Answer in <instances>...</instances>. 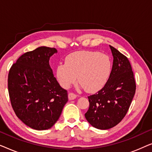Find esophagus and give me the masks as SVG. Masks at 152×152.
Masks as SVG:
<instances>
[{"label":"esophagus","mask_w":152,"mask_h":152,"mask_svg":"<svg viewBox=\"0 0 152 152\" xmlns=\"http://www.w3.org/2000/svg\"><path fill=\"white\" fill-rule=\"evenodd\" d=\"M77 97V95L73 93H68V99L70 100H72V99H75Z\"/></svg>","instance_id":"esophagus-1"}]
</instances>
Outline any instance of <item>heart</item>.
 <instances>
[{"label": "heart", "mask_w": 152, "mask_h": 152, "mask_svg": "<svg viewBox=\"0 0 152 152\" xmlns=\"http://www.w3.org/2000/svg\"><path fill=\"white\" fill-rule=\"evenodd\" d=\"M112 71V62L109 56L99 52L77 51L68 55L65 64L57 68V77L64 88H69L77 80L86 91L96 92L102 88Z\"/></svg>", "instance_id": "b5f03b06"}]
</instances>
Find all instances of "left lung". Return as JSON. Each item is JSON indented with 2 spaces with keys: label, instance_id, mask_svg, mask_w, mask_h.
Returning a JSON list of instances; mask_svg holds the SVG:
<instances>
[{
  "label": "left lung",
  "instance_id": "left-lung-1",
  "mask_svg": "<svg viewBox=\"0 0 152 152\" xmlns=\"http://www.w3.org/2000/svg\"><path fill=\"white\" fill-rule=\"evenodd\" d=\"M113 57L110 77L101 90L88 97L85 118L93 127L109 129L121 122L136 93V82L127 57L109 45Z\"/></svg>",
  "mask_w": 152,
  "mask_h": 152
}]
</instances>
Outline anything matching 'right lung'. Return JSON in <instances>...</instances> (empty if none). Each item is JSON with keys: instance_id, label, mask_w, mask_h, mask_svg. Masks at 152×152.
I'll return each mask as SVG.
<instances>
[{"instance_id": "obj_1", "label": "right lung", "mask_w": 152, "mask_h": 152, "mask_svg": "<svg viewBox=\"0 0 152 152\" xmlns=\"http://www.w3.org/2000/svg\"><path fill=\"white\" fill-rule=\"evenodd\" d=\"M55 48L41 46L18 58L8 74V92L16 115L35 130L51 128L67 102V91L54 77L49 64Z\"/></svg>"}]
</instances>
